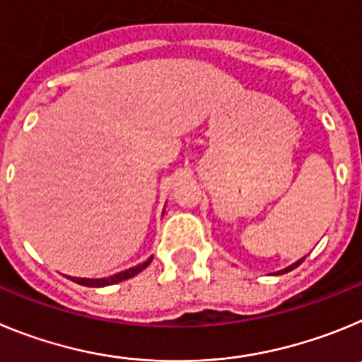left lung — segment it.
Wrapping results in <instances>:
<instances>
[{
	"instance_id": "obj_1",
	"label": "left lung",
	"mask_w": 362,
	"mask_h": 362,
	"mask_svg": "<svg viewBox=\"0 0 362 362\" xmlns=\"http://www.w3.org/2000/svg\"><path fill=\"white\" fill-rule=\"evenodd\" d=\"M303 259H305V258L298 259V262H296V263H292V265H291V267H286V269L279 270V272H276V274H285V272H291V270H292V269H296V267H299V265H301V263H303Z\"/></svg>"
}]
</instances>
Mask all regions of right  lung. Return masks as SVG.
<instances>
[{
	"mask_svg": "<svg viewBox=\"0 0 362 362\" xmlns=\"http://www.w3.org/2000/svg\"><path fill=\"white\" fill-rule=\"evenodd\" d=\"M153 256L149 259H146L144 263H141V265L136 267H132V269L124 270V272H119V274H113L110 276V278H100V279H90V278H68L71 279V281L79 283V285H84V286H108V285H113V283H119V281H124V279H129L133 278V276H136L139 272H142V270L146 269V267L151 263Z\"/></svg>",
	"mask_w": 362,
	"mask_h": 362,
	"instance_id": "right-lung-1",
	"label": "right lung"
}]
</instances>
